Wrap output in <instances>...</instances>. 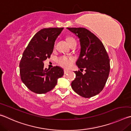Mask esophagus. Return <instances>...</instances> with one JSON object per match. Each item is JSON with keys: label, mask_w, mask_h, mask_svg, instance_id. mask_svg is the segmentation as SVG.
<instances>
[{"label": "esophagus", "mask_w": 131, "mask_h": 131, "mask_svg": "<svg viewBox=\"0 0 131 131\" xmlns=\"http://www.w3.org/2000/svg\"><path fill=\"white\" fill-rule=\"evenodd\" d=\"M69 72V70H66V69L64 70V74H68Z\"/></svg>", "instance_id": "esophagus-1"}]
</instances>
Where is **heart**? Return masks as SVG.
<instances>
[{"label":"heart","instance_id":"b5f03b06","mask_svg":"<svg viewBox=\"0 0 131 131\" xmlns=\"http://www.w3.org/2000/svg\"><path fill=\"white\" fill-rule=\"evenodd\" d=\"M68 41L70 45L73 42H76L75 39L73 38L72 37H70L68 38ZM74 59L72 57H69L66 56H63L59 58L58 60V62L59 65L61 66L62 67L64 68H69L72 66V63L73 62Z\"/></svg>","mask_w":131,"mask_h":131}]
</instances>
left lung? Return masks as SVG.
I'll return each instance as SVG.
<instances>
[{"instance_id":"obj_1","label":"left lung","mask_w":131,"mask_h":131,"mask_svg":"<svg viewBox=\"0 0 131 131\" xmlns=\"http://www.w3.org/2000/svg\"><path fill=\"white\" fill-rule=\"evenodd\" d=\"M80 39V53L76 65L85 69L84 74L75 71L76 77L72 82L74 91L85 98H90L103 89L110 71V61L100 40L85 28H66Z\"/></svg>"}]
</instances>
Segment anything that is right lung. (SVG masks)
Listing matches in <instances>:
<instances>
[{
    "instance_id": "1",
    "label": "right lung",
    "mask_w": 131,
    "mask_h": 131,
    "mask_svg": "<svg viewBox=\"0 0 131 131\" xmlns=\"http://www.w3.org/2000/svg\"><path fill=\"white\" fill-rule=\"evenodd\" d=\"M63 28H43L34 35L26 47L20 62V78L31 91L43 94L56 86L63 75L62 68L56 66L45 68L43 61L50 57L54 43Z\"/></svg>"
}]
</instances>
